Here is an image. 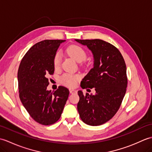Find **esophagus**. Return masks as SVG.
Returning <instances> with one entry per match:
<instances>
[{
	"mask_svg": "<svg viewBox=\"0 0 152 152\" xmlns=\"http://www.w3.org/2000/svg\"><path fill=\"white\" fill-rule=\"evenodd\" d=\"M76 92H77L76 90H75V89H70V93H75Z\"/></svg>",
	"mask_w": 152,
	"mask_h": 152,
	"instance_id": "1",
	"label": "esophagus"
}]
</instances>
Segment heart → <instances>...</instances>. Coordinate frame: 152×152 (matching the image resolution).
I'll return each mask as SVG.
<instances>
[{
  "label": "heart",
  "instance_id": "heart-1",
  "mask_svg": "<svg viewBox=\"0 0 152 152\" xmlns=\"http://www.w3.org/2000/svg\"><path fill=\"white\" fill-rule=\"evenodd\" d=\"M66 52L69 56L75 60L76 62L81 63L85 61L87 57V54L83 48L78 45H71L66 49ZM62 56L60 52H57L53 59V65L56 69L59 68ZM80 76L78 75H71V74H65L62 78V80L64 84L69 87H74L76 84L77 80H79Z\"/></svg>",
  "mask_w": 152,
  "mask_h": 152
}]
</instances>
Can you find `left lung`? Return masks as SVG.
Wrapping results in <instances>:
<instances>
[{"mask_svg": "<svg viewBox=\"0 0 152 152\" xmlns=\"http://www.w3.org/2000/svg\"><path fill=\"white\" fill-rule=\"evenodd\" d=\"M86 46L93 57V68L82 79L83 89L95 88V95L78 91L77 108L83 122L97 126L107 122L118 112L127 86L124 57L115 46L100 39L75 40Z\"/></svg>", "mask_w": 152, "mask_h": 152, "instance_id": "obj_1", "label": "left lung"}]
</instances>
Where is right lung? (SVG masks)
<instances>
[{
    "label": "right lung",
    "instance_id": "1",
    "mask_svg": "<svg viewBox=\"0 0 152 152\" xmlns=\"http://www.w3.org/2000/svg\"><path fill=\"white\" fill-rule=\"evenodd\" d=\"M65 40H45L35 44L23 58L18 72L19 98L34 121L49 125L59 120L69 97V90L59 86L48 91V76L53 74V59Z\"/></svg>",
    "mask_w": 152,
    "mask_h": 152
}]
</instances>
